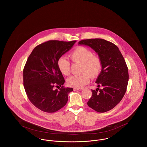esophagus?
Wrapping results in <instances>:
<instances>
[{"label": "esophagus", "mask_w": 147, "mask_h": 147, "mask_svg": "<svg viewBox=\"0 0 147 147\" xmlns=\"http://www.w3.org/2000/svg\"><path fill=\"white\" fill-rule=\"evenodd\" d=\"M83 90V88H74V91H77V90Z\"/></svg>", "instance_id": "obj_1"}]
</instances>
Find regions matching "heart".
<instances>
[{"mask_svg": "<svg viewBox=\"0 0 147 147\" xmlns=\"http://www.w3.org/2000/svg\"><path fill=\"white\" fill-rule=\"evenodd\" d=\"M70 57L73 62L82 64L81 71L84 73L69 77L67 79L69 86L77 88H82L89 83L90 75L92 78H95L100 73L102 69L101 60L98 56L94 55L90 50L84 47H78L70 53ZM57 65L63 75L68 76L70 74V63L65 57H60Z\"/></svg>", "mask_w": 147, "mask_h": 147, "instance_id": "1", "label": "heart"}]
</instances>
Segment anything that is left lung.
<instances>
[{
	"mask_svg": "<svg viewBox=\"0 0 147 147\" xmlns=\"http://www.w3.org/2000/svg\"><path fill=\"white\" fill-rule=\"evenodd\" d=\"M78 45L90 47L102 62L95 83L102 89L91 90L92 96L87 104L97 112L108 111L119 104L126 92L129 76L124 58L117 46L104 39L83 40Z\"/></svg>",
	"mask_w": 147,
	"mask_h": 147,
	"instance_id": "1",
	"label": "left lung"
}]
</instances>
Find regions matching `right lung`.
Masks as SVG:
<instances>
[{
	"mask_svg": "<svg viewBox=\"0 0 147 147\" xmlns=\"http://www.w3.org/2000/svg\"><path fill=\"white\" fill-rule=\"evenodd\" d=\"M76 41H49L36 46L28 57L23 70L24 86L31 103L44 112H55L67 104L71 88L59 70L58 59L68 52ZM55 85L62 88L55 90Z\"/></svg>",
	"mask_w": 147,
	"mask_h": 147,
	"instance_id": "obj_1",
	"label": "right lung"
}]
</instances>
